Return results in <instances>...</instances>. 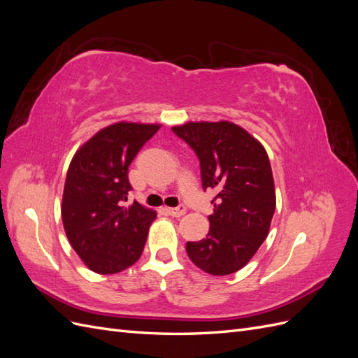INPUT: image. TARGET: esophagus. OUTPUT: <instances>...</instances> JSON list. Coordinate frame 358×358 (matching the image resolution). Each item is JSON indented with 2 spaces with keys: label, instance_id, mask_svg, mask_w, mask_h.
Instances as JSON below:
<instances>
[{
  "label": "esophagus",
  "instance_id": "esophagus-1",
  "mask_svg": "<svg viewBox=\"0 0 358 358\" xmlns=\"http://www.w3.org/2000/svg\"><path fill=\"white\" fill-rule=\"evenodd\" d=\"M167 212H169L171 216H175V218H179V216L187 213V208H185V206H179V208H169Z\"/></svg>",
  "mask_w": 358,
  "mask_h": 358
}]
</instances>
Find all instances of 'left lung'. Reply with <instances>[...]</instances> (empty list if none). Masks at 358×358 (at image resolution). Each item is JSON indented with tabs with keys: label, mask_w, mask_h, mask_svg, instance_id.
<instances>
[{
	"label": "left lung",
	"mask_w": 358,
	"mask_h": 358,
	"mask_svg": "<svg viewBox=\"0 0 358 358\" xmlns=\"http://www.w3.org/2000/svg\"><path fill=\"white\" fill-rule=\"evenodd\" d=\"M171 129L196 150L203 188L220 191L212 200L208 236L187 242V254L206 273L231 275L245 267L266 241L276 209L266 149L229 121L187 122Z\"/></svg>",
	"instance_id": "left-lung-1"
}]
</instances>
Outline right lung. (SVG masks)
<instances>
[{"instance_id":"right-lung-1","label":"right lung","mask_w":358,"mask_h":358,"mask_svg":"<svg viewBox=\"0 0 358 358\" xmlns=\"http://www.w3.org/2000/svg\"><path fill=\"white\" fill-rule=\"evenodd\" d=\"M159 124L116 122L95 133L70 162L61 216L76 254L100 275L133 266L143 252L157 212L127 204L128 167Z\"/></svg>"}]
</instances>
